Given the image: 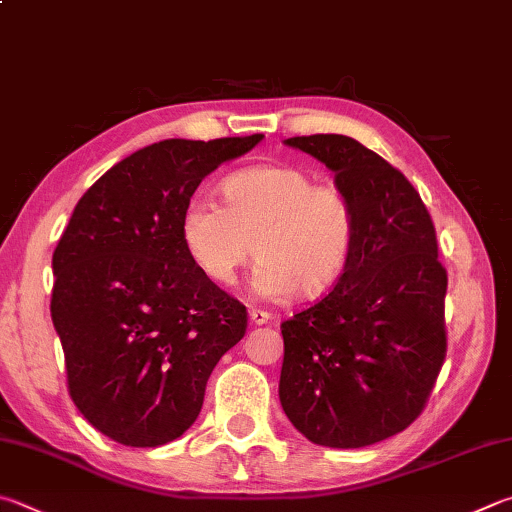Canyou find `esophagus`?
<instances>
[{"instance_id":"34e87169","label":"esophagus","mask_w":512,"mask_h":512,"mask_svg":"<svg viewBox=\"0 0 512 512\" xmlns=\"http://www.w3.org/2000/svg\"><path fill=\"white\" fill-rule=\"evenodd\" d=\"M248 318H250V322H253V324H266L268 320L273 318V315L268 313V311H262V309H250Z\"/></svg>"}]
</instances>
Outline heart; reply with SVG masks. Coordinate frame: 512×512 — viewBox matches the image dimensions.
Here are the masks:
<instances>
[{
	"mask_svg": "<svg viewBox=\"0 0 512 512\" xmlns=\"http://www.w3.org/2000/svg\"><path fill=\"white\" fill-rule=\"evenodd\" d=\"M221 194L224 206L194 197L181 217L183 246L208 280L235 284L253 244L250 291L262 300L315 297L345 271L356 217L336 185L297 165H250L226 176Z\"/></svg>",
	"mask_w": 512,
	"mask_h": 512,
	"instance_id": "obj_1",
	"label": "heart"
}]
</instances>
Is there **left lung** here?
<instances>
[{
	"instance_id": "left-lung-1",
	"label": "left lung",
	"mask_w": 512,
	"mask_h": 512,
	"mask_svg": "<svg viewBox=\"0 0 512 512\" xmlns=\"http://www.w3.org/2000/svg\"><path fill=\"white\" fill-rule=\"evenodd\" d=\"M284 145L336 174L356 232L329 295L282 322L280 403L311 443L365 448L421 414L445 358L448 275L414 185L356 138L313 134Z\"/></svg>"
}]
</instances>
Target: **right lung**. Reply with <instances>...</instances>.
<instances>
[{
	"mask_svg": "<svg viewBox=\"0 0 512 512\" xmlns=\"http://www.w3.org/2000/svg\"><path fill=\"white\" fill-rule=\"evenodd\" d=\"M262 134L147 145L85 192L53 253L51 320L69 394L109 439L156 448L197 421L212 369L246 333V306L192 262L194 190Z\"/></svg>",
	"mask_w": 512,
	"mask_h": 512,
	"instance_id": "1",
	"label": "right lung"
}]
</instances>
